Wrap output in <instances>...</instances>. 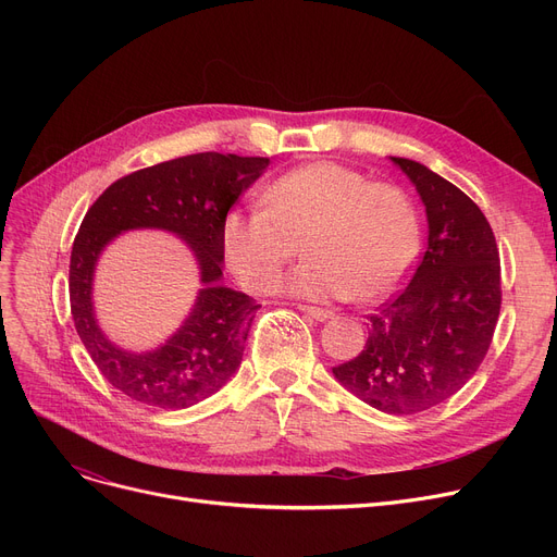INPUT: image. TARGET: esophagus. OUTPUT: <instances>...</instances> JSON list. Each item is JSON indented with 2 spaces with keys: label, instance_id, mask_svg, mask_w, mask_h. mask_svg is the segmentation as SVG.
I'll return each mask as SVG.
<instances>
[{
  "label": "esophagus",
  "instance_id": "1",
  "mask_svg": "<svg viewBox=\"0 0 557 557\" xmlns=\"http://www.w3.org/2000/svg\"><path fill=\"white\" fill-rule=\"evenodd\" d=\"M300 311H302V313H307V315H309V318H313V320H320V323H323V320H330V318L334 315L330 309L309 307V305H300Z\"/></svg>",
  "mask_w": 557,
  "mask_h": 557
}]
</instances>
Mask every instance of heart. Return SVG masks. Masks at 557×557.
<instances>
[{"label":"heart","mask_w":557,"mask_h":557,"mask_svg":"<svg viewBox=\"0 0 557 557\" xmlns=\"http://www.w3.org/2000/svg\"><path fill=\"white\" fill-rule=\"evenodd\" d=\"M221 244L230 271L257 294L275 286L300 244L307 261L282 284L286 294L372 302L411 269L420 219L404 189L336 162H311L263 187L261 208L230 210Z\"/></svg>","instance_id":"obj_1"}]
</instances>
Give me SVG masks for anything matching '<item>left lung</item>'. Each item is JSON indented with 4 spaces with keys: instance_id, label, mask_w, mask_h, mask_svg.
<instances>
[{
    "instance_id": "obj_1",
    "label": "left lung",
    "mask_w": 557,
    "mask_h": 557,
    "mask_svg": "<svg viewBox=\"0 0 557 557\" xmlns=\"http://www.w3.org/2000/svg\"><path fill=\"white\" fill-rule=\"evenodd\" d=\"M426 208L416 273L368 315L361 355L334 370L376 411L416 416L456 395L483 363L502 311V263L479 205L420 162L393 158Z\"/></svg>"
}]
</instances>
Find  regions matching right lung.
<instances>
[{"mask_svg": "<svg viewBox=\"0 0 557 557\" xmlns=\"http://www.w3.org/2000/svg\"><path fill=\"white\" fill-rule=\"evenodd\" d=\"M267 166L269 158L216 151L175 158L124 175L87 210L70 259L72 318L87 355L126 397L175 411L214 395L237 372L261 305L219 284L221 223ZM137 226H160L185 238L199 259L203 282L186 325L146 356L112 346L91 311V275L100 250L120 231Z\"/></svg>", "mask_w": 557, "mask_h": 557, "instance_id": "obj_1", "label": "right lung"}]
</instances>
